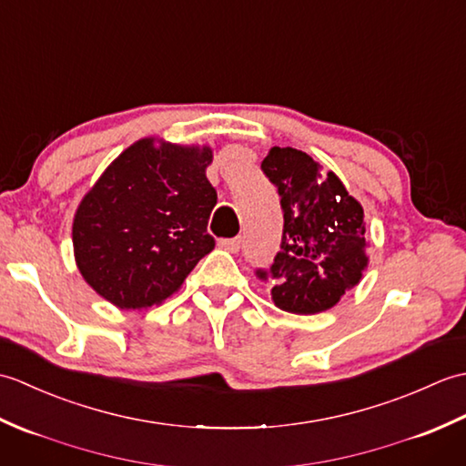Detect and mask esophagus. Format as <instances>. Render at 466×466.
<instances>
[{
    "instance_id": "obj_1",
    "label": "esophagus",
    "mask_w": 466,
    "mask_h": 466,
    "mask_svg": "<svg viewBox=\"0 0 466 466\" xmlns=\"http://www.w3.org/2000/svg\"><path fill=\"white\" fill-rule=\"evenodd\" d=\"M218 246H220V248H224V250H228V252L236 254V252L240 250V246H242V238H228V240H218Z\"/></svg>"
}]
</instances>
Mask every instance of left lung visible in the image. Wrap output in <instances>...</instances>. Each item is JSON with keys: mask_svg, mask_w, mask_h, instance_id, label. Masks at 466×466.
Segmentation results:
<instances>
[{"mask_svg": "<svg viewBox=\"0 0 466 466\" xmlns=\"http://www.w3.org/2000/svg\"><path fill=\"white\" fill-rule=\"evenodd\" d=\"M262 170L279 186L284 230L280 252L258 276L280 310H329L369 266L362 206L339 176L296 147H272Z\"/></svg>", "mask_w": 466, "mask_h": 466, "instance_id": "1", "label": "left lung"}]
</instances>
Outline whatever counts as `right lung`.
<instances>
[{
    "mask_svg": "<svg viewBox=\"0 0 466 466\" xmlns=\"http://www.w3.org/2000/svg\"><path fill=\"white\" fill-rule=\"evenodd\" d=\"M210 146L142 137L106 167L74 214L76 266L117 309L142 310L180 290L214 248Z\"/></svg>",
    "mask_w": 466,
    "mask_h": 466,
    "instance_id": "add662e5",
    "label": "right lung"
}]
</instances>
